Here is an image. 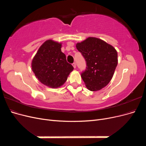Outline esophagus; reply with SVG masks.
I'll use <instances>...</instances> for the list:
<instances>
[{"label":"esophagus","mask_w":146,"mask_h":146,"mask_svg":"<svg viewBox=\"0 0 146 146\" xmlns=\"http://www.w3.org/2000/svg\"><path fill=\"white\" fill-rule=\"evenodd\" d=\"M72 66H73L74 68H76V63H72Z\"/></svg>","instance_id":"obj_1"}]
</instances>
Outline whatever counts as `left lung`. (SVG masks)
Segmentation results:
<instances>
[{"instance_id": "1", "label": "left lung", "mask_w": 146, "mask_h": 146, "mask_svg": "<svg viewBox=\"0 0 146 146\" xmlns=\"http://www.w3.org/2000/svg\"><path fill=\"white\" fill-rule=\"evenodd\" d=\"M76 47L86 61V67L81 77L88 89L96 91L107 86L117 64L115 48L102 39L93 37L77 43Z\"/></svg>"}]
</instances>
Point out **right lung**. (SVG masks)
<instances>
[{
	"label": "right lung",
	"instance_id": "right-lung-1",
	"mask_svg": "<svg viewBox=\"0 0 146 146\" xmlns=\"http://www.w3.org/2000/svg\"><path fill=\"white\" fill-rule=\"evenodd\" d=\"M61 48L60 43L47 40L39 47L32 60L35 76L44 85L52 88L63 85L74 69Z\"/></svg>",
	"mask_w": 146,
	"mask_h": 146
}]
</instances>
